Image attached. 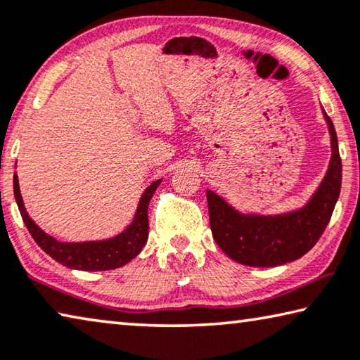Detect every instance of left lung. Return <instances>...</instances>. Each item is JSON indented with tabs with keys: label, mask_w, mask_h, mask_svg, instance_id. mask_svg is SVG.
I'll use <instances>...</instances> for the list:
<instances>
[{
	"label": "left lung",
	"mask_w": 360,
	"mask_h": 360,
	"mask_svg": "<svg viewBox=\"0 0 360 360\" xmlns=\"http://www.w3.org/2000/svg\"><path fill=\"white\" fill-rule=\"evenodd\" d=\"M331 135V161L322 185L307 206L291 214L245 215L214 191L207 193L209 222L215 243L226 256L250 267H275L311 251L333 214L341 191V158L333 122L325 114Z\"/></svg>",
	"instance_id": "obj_1"
}]
</instances>
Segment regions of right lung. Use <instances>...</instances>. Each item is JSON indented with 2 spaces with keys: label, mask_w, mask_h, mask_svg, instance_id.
Wrapping results in <instances>:
<instances>
[{
  "label": "right lung",
  "mask_w": 360,
  "mask_h": 360,
  "mask_svg": "<svg viewBox=\"0 0 360 360\" xmlns=\"http://www.w3.org/2000/svg\"><path fill=\"white\" fill-rule=\"evenodd\" d=\"M161 184V180L154 181V184L146 188L143 193L138 204L136 214L127 230L122 233L110 238V240L104 241H86V243H60L54 238L46 235L38 225L29 217L27 214L24 202H22L20 190H19V180L18 175L14 174V196L18 201L19 211L22 215V220L30 231L33 240L37 245L41 248L43 251L49 254L54 261L65 265L69 269L77 270H86V272H98V270H112L119 269L135 259L143 246L148 241V204L156 191V188Z\"/></svg>",
  "instance_id": "obj_1"
}]
</instances>
